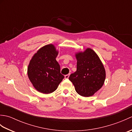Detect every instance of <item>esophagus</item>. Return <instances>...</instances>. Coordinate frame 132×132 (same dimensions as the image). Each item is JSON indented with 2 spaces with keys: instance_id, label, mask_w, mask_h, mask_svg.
Here are the masks:
<instances>
[{
  "instance_id": "esophagus-1",
  "label": "esophagus",
  "mask_w": 132,
  "mask_h": 132,
  "mask_svg": "<svg viewBox=\"0 0 132 132\" xmlns=\"http://www.w3.org/2000/svg\"><path fill=\"white\" fill-rule=\"evenodd\" d=\"M69 76H70V74H67L66 75H64V78H65V79H68L69 78Z\"/></svg>"
}]
</instances>
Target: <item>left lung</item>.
I'll return each mask as SVG.
<instances>
[{"label": "left lung", "instance_id": "left-lung-1", "mask_svg": "<svg viewBox=\"0 0 132 132\" xmlns=\"http://www.w3.org/2000/svg\"><path fill=\"white\" fill-rule=\"evenodd\" d=\"M75 57L77 71L70 75L69 80L78 94L85 97L91 96L104 85V67L96 53L90 48L76 53Z\"/></svg>", "mask_w": 132, "mask_h": 132}]
</instances>
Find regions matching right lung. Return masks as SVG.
Wrapping results in <instances>:
<instances>
[{
	"instance_id": "obj_1",
	"label": "right lung",
	"mask_w": 132,
	"mask_h": 132,
	"mask_svg": "<svg viewBox=\"0 0 132 132\" xmlns=\"http://www.w3.org/2000/svg\"><path fill=\"white\" fill-rule=\"evenodd\" d=\"M58 52L53 44L42 47L33 56L28 67V76L33 87L43 94L56 90L64 78L55 58Z\"/></svg>"
}]
</instances>
